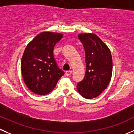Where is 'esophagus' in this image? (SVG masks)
<instances>
[{
  "mask_svg": "<svg viewBox=\"0 0 134 134\" xmlns=\"http://www.w3.org/2000/svg\"><path fill=\"white\" fill-rule=\"evenodd\" d=\"M71 74H72V71H66V72H65V75H67V76H70Z\"/></svg>",
  "mask_w": 134,
  "mask_h": 134,
  "instance_id": "esophagus-1",
  "label": "esophagus"
}]
</instances>
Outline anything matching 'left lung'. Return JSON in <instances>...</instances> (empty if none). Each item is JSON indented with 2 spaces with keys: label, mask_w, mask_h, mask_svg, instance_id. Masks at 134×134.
<instances>
[{
  "label": "left lung",
  "mask_w": 134,
  "mask_h": 134,
  "mask_svg": "<svg viewBox=\"0 0 134 134\" xmlns=\"http://www.w3.org/2000/svg\"><path fill=\"white\" fill-rule=\"evenodd\" d=\"M78 37L85 50L86 69L76 88L82 97L90 99L99 96L111 81L112 55L108 46L94 33H80Z\"/></svg>",
  "instance_id": "1"
}]
</instances>
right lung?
<instances>
[{
	"label": "right lung",
	"mask_w": 134,
	"mask_h": 134,
	"mask_svg": "<svg viewBox=\"0 0 134 134\" xmlns=\"http://www.w3.org/2000/svg\"><path fill=\"white\" fill-rule=\"evenodd\" d=\"M63 36L59 32H42L26 46L21 61V69L26 86L33 93L48 94L64 75L58 68L53 54L55 44Z\"/></svg>",
	"instance_id": "right-lung-1"
}]
</instances>
